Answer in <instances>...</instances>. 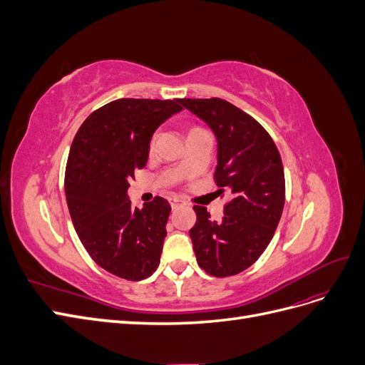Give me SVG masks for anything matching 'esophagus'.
Here are the masks:
<instances>
[{
  "label": "esophagus",
  "instance_id": "esophagus-1",
  "mask_svg": "<svg viewBox=\"0 0 365 365\" xmlns=\"http://www.w3.org/2000/svg\"><path fill=\"white\" fill-rule=\"evenodd\" d=\"M169 202H170V205H172V208H176L178 205H181L184 201L181 200L180 196H172L170 200H169Z\"/></svg>",
  "mask_w": 365,
  "mask_h": 365
}]
</instances>
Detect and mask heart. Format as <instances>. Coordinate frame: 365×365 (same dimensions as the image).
I'll return each mask as SVG.
<instances>
[{"label":"heart","instance_id":"b5f03b06","mask_svg":"<svg viewBox=\"0 0 365 365\" xmlns=\"http://www.w3.org/2000/svg\"><path fill=\"white\" fill-rule=\"evenodd\" d=\"M153 140H155V137H153V138H152V141H150V145H153Z\"/></svg>","mask_w":365,"mask_h":365}]
</instances>
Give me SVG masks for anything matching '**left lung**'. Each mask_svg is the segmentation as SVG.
Listing matches in <instances>:
<instances>
[{"mask_svg": "<svg viewBox=\"0 0 365 365\" xmlns=\"http://www.w3.org/2000/svg\"><path fill=\"white\" fill-rule=\"evenodd\" d=\"M217 138L215 181L220 197L228 192L222 220H212L195 205L190 230L197 264L213 277L250 268L267 250L284 205V172L274 140L256 118L222 98H180Z\"/></svg>", "mask_w": 365, "mask_h": 365, "instance_id": "left-lung-1", "label": "left lung"}]
</instances>
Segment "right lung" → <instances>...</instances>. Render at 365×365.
<instances>
[{
    "mask_svg": "<svg viewBox=\"0 0 365 365\" xmlns=\"http://www.w3.org/2000/svg\"><path fill=\"white\" fill-rule=\"evenodd\" d=\"M182 109L180 98H117L86 117L65 168L76 233L91 259L120 279H148L160 264L170 205L155 196L132 208L128 187L148 163L150 137Z\"/></svg>",
    "mask_w": 365,
    "mask_h": 365,
    "instance_id": "obj_1",
    "label": "right lung"
}]
</instances>
